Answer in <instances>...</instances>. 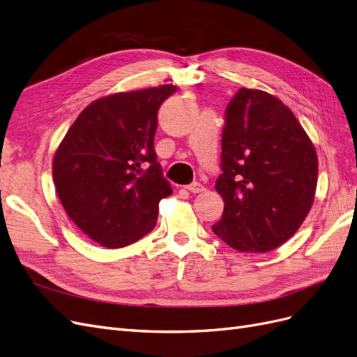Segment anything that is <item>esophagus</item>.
<instances>
[{
    "mask_svg": "<svg viewBox=\"0 0 357 357\" xmlns=\"http://www.w3.org/2000/svg\"><path fill=\"white\" fill-rule=\"evenodd\" d=\"M186 189H188L189 192H192V193H201V192L205 190V188L201 185V183H198V181L192 183V185H189Z\"/></svg>",
    "mask_w": 357,
    "mask_h": 357,
    "instance_id": "esophagus-1",
    "label": "esophagus"
}]
</instances>
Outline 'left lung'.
I'll list each match as a JSON object with an SVG mask.
<instances>
[{"mask_svg":"<svg viewBox=\"0 0 357 357\" xmlns=\"http://www.w3.org/2000/svg\"><path fill=\"white\" fill-rule=\"evenodd\" d=\"M225 201L213 232L238 252L266 253L299 229L314 202L317 153L295 114L271 93L241 88L226 107Z\"/></svg>","mask_w":357,"mask_h":357,"instance_id":"obj_1","label":"left lung"}]
</instances>
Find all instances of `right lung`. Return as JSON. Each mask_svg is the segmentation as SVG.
I'll list each match as a JSON object with an SVG mask.
<instances>
[{"instance_id":"add662e5","label":"right lung","mask_w":357,"mask_h":357,"mask_svg":"<svg viewBox=\"0 0 357 357\" xmlns=\"http://www.w3.org/2000/svg\"><path fill=\"white\" fill-rule=\"evenodd\" d=\"M162 84L104 96L75 119L53 158V181L68 218L91 240L121 248L155 228L159 201L172 193L156 160Z\"/></svg>"}]
</instances>
